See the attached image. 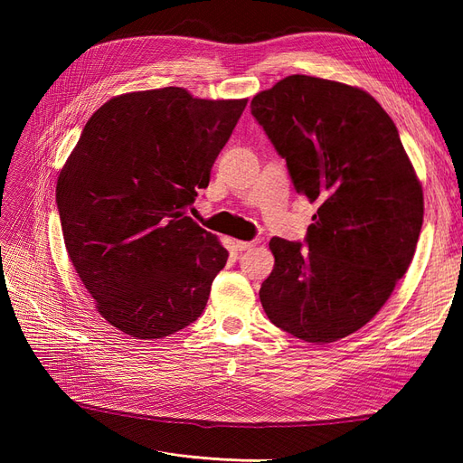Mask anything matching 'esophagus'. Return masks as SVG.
<instances>
[{
  "instance_id": "obj_1",
  "label": "esophagus",
  "mask_w": 463,
  "mask_h": 463,
  "mask_svg": "<svg viewBox=\"0 0 463 463\" xmlns=\"http://www.w3.org/2000/svg\"><path fill=\"white\" fill-rule=\"evenodd\" d=\"M257 243L255 241H235L237 250H247V249H253Z\"/></svg>"
}]
</instances>
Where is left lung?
I'll list each match as a JSON object with an SVG mask.
<instances>
[{
	"instance_id": "1",
	"label": "left lung",
	"mask_w": 463,
	"mask_h": 463,
	"mask_svg": "<svg viewBox=\"0 0 463 463\" xmlns=\"http://www.w3.org/2000/svg\"><path fill=\"white\" fill-rule=\"evenodd\" d=\"M286 158L293 187L318 210L307 247L272 237L260 286L278 328L311 344L357 332L408 272L423 226V187L394 121L357 87L289 75L250 100Z\"/></svg>"
}]
</instances>
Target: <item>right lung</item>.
<instances>
[{
    "label": "right lung",
    "mask_w": 463,
    "mask_h": 463,
    "mask_svg": "<svg viewBox=\"0 0 463 463\" xmlns=\"http://www.w3.org/2000/svg\"><path fill=\"white\" fill-rule=\"evenodd\" d=\"M245 106L181 87L128 92L94 111L69 154L55 187L67 255L123 334L158 340L204 311L228 250L187 208Z\"/></svg>",
    "instance_id": "obj_1"
}]
</instances>
